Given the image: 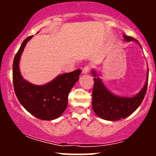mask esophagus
I'll return each instance as SVG.
<instances>
[{
	"instance_id": "obj_1",
	"label": "esophagus",
	"mask_w": 156,
	"mask_h": 156,
	"mask_svg": "<svg viewBox=\"0 0 156 156\" xmlns=\"http://www.w3.org/2000/svg\"><path fill=\"white\" fill-rule=\"evenodd\" d=\"M90 69H91V67L89 65L84 66L83 69H82V73H84V74H86V73H88L89 72V70H90Z\"/></svg>"
}]
</instances>
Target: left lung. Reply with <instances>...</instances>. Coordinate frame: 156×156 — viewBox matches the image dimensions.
I'll use <instances>...</instances> for the list:
<instances>
[{
	"mask_svg": "<svg viewBox=\"0 0 156 156\" xmlns=\"http://www.w3.org/2000/svg\"><path fill=\"white\" fill-rule=\"evenodd\" d=\"M125 40L136 41L133 37L124 35ZM94 77L98 75L92 71ZM148 76L143 89L133 98H121L110 92L99 78H94L92 90V108L99 117L106 120L116 121L125 119L136 110L145 96L147 89Z\"/></svg>",
	"mask_w": 156,
	"mask_h": 156,
	"instance_id": "left-lung-1",
	"label": "left lung"
}]
</instances>
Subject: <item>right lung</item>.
I'll list each match as a JSON object with an SVG mask.
<instances>
[{"instance_id": "obj_1", "label": "right lung", "mask_w": 156, "mask_h": 156, "mask_svg": "<svg viewBox=\"0 0 156 156\" xmlns=\"http://www.w3.org/2000/svg\"><path fill=\"white\" fill-rule=\"evenodd\" d=\"M33 36L27 37L16 53L13 62V85L21 105L38 119L52 120L59 117L67 106L68 95L79 79L81 70L60 75L45 85L37 86L28 83L21 76L19 62L25 46Z\"/></svg>"}]
</instances>
